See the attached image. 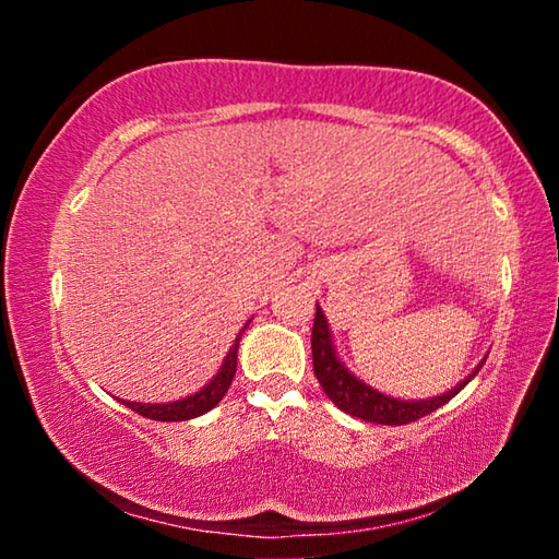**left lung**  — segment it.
<instances>
[{"mask_svg":"<svg viewBox=\"0 0 559 559\" xmlns=\"http://www.w3.org/2000/svg\"><path fill=\"white\" fill-rule=\"evenodd\" d=\"M310 347H313V370H316L318 382L330 400H333L337 409H343L349 416H357V419L362 421L386 424V427H402V424L416 421L421 419V416L437 412L439 406L453 400V396H456L463 386L478 374L480 367H484V362H480L476 370L466 377V380L453 386V390L447 394L433 396V400H421V402H404L372 390V386L359 382L357 377L349 374L345 367L340 365L333 340H330L328 320L320 308L316 310L313 333H310Z\"/></svg>","mask_w":559,"mask_h":559,"instance_id":"8db88e82","label":"left lung"}]
</instances>
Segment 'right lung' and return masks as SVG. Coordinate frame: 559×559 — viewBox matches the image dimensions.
<instances>
[{
	"mask_svg": "<svg viewBox=\"0 0 559 559\" xmlns=\"http://www.w3.org/2000/svg\"><path fill=\"white\" fill-rule=\"evenodd\" d=\"M239 340H241V333L231 345L229 355H226L222 370L216 372L214 380L197 394L179 402H169V404H138V402H126V404L135 414L153 421H187V419H194V416H202L204 412H210L212 406L219 404L226 390H229V384L236 374V349H239Z\"/></svg>",
	"mask_w": 559,
	"mask_h": 559,
	"instance_id": "obj_1",
	"label": "right lung"
}]
</instances>
